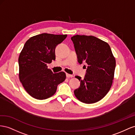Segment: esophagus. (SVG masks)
I'll use <instances>...</instances> for the list:
<instances>
[{
	"label": "esophagus",
	"instance_id": "34e87169",
	"mask_svg": "<svg viewBox=\"0 0 135 135\" xmlns=\"http://www.w3.org/2000/svg\"><path fill=\"white\" fill-rule=\"evenodd\" d=\"M66 76L67 78H72L73 75H70V74H66Z\"/></svg>",
	"mask_w": 135,
	"mask_h": 135
}]
</instances>
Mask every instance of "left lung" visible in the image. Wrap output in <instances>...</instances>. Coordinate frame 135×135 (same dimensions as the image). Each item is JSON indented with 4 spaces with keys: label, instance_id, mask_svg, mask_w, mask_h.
<instances>
[{
    "label": "left lung",
    "instance_id": "1",
    "mask_svg": "<svg viewBox=\"0 0 135 135\" xmlns=\"http://www.w3.org/2000/svg\"><path fill=\"white\" fill-rule=\"evenodd\" d=\"M80 64H88L80 87L74 91L80 101L90 104L102 99L110 90L113 84L116 61L109 45L99 38L85 35L71 37Z\"/></svg>",
    "mask_w": 135,
    "mask_h": 135
}]
</instances>
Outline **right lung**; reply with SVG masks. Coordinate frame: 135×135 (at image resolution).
Wrapping results in <instances>:
<instances>
[{"label":"right lung","instance_id":"1","mask_svg":"<svg viewBox=\"0 0 135 135\" xmlns=\"http://www.w3.org/2000/svg\"><path fill=\"white\" fill-rule=\"evenodd\" d=\"M67 36L42 33L25 42L18 57V76L23 87L32 97L40 100L51 97L58 84L65 80V72L54 74L47 64L55 59L56 46Z\"/></svg>","mask_w":135,"mask_h":135}]
</instances>
